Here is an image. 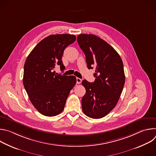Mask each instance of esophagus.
I'll return each mask as SVG.
<instances>
[{
    "instance_id": "1",
    "label": "esophagus",
    "mask_w": 156,
    "mask_h": 156,
    "mask_svg": "<svg viewBox=\"0 0 156 156\" xmlns=\"http://www.w3.org/2000/svg\"><path fill=\"white\" fill-rule=\"evenodd\" d=\"M82 81V80L81 78H76V83L77 84H80Z\"/></svg>"
}]
</instances>
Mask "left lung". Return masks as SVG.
I'll list each match as a JSON object with an SVG mask.
<instances>
[{"label":"left lung","mask_w":156,"mask_h":156,"mask_svg":"<svg viewBox=\"0 0 156 156\" xmlns=\"http://www.w3.org/2000/svg\"><path fill=\"white\" fill-rule=\"evenodd\" d=\"M77 41L86 56L88 69L95 67L94 83L82 81L86 94L82 98L83 112L92 119L107 115L117 105L125 81L123 64L117 52L93 34H80Z\"/></svg>","instance_id":"8db88e82"}]
</instances>
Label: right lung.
<instances>
[{
	"label": "right lung",
	"instance_id": "obj_1",
	"mask_svg": "<svg viewBox=\"0 0 156 156\" xmlns=\"http://www.w3.org/2000/svg\"><path fill=\"white\" fill-rule=\"evenodd\" d=\"M73 34H52L40 41L28 55L24 65L23 85L29 99L41 114L54 117L60 114L70 91L76 83L74 76L58 74L55 66L65 69L62 57L73 43Z\"/></svg>",
	"mask_w": 156,
	"mask_h": 156
}]
</instances>
